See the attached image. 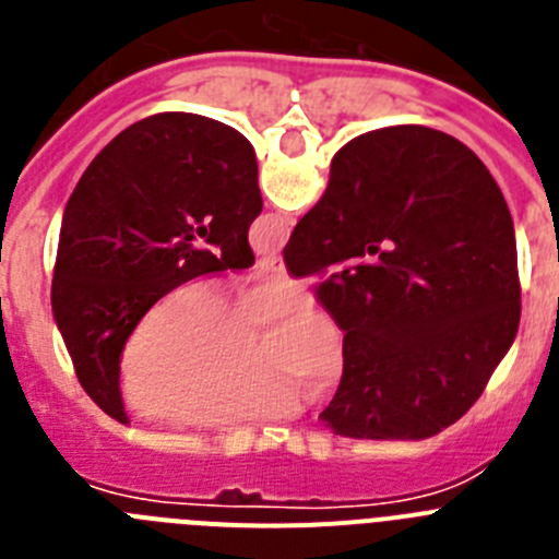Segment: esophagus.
I'll list each match as a JSON object with an SVG mask.
<instances>
[{
	"instance_id": "1",
	"label": "esophagus",
	"mask_w": 559,
	"mask_h": 559,
	"mask_svg": "<svg viewBox=\"0 0 559 559\" xmlns=\"http://www.w3.org/2000/svg\"><path fill=\"white\" fill-rule=\"evenodd\" d=\"M257 269L265 271V274H283L285 263H283V257H280V254H265L263 260L257 263Z\"/></svg>"
}]
</instances>
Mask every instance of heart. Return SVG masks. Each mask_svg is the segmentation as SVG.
I'll list each match as a JSON object with an SVG mask.
<instances>
[{
    "label": "heart",
    "mask_w": 559,
    "mask_h": 559,
    "mask_svg": "<svg viewBox=\"0 0 559 559\" xmlns=\"http://www.w3.org/2000/svg\"><path fill=\"white\" fill-rule=\"evenodd\" d=\"M302 285L269 280L229 302L210 283L153 305L120 358L126 406L176 426H229L294 412L299 389L328 400L344 378V344L328 316L308 308L263 335L251 328L305 305Z\"/></svg>",
    "instance_id": "obj_1"
}]
</instances>
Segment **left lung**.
Wrapping results in <instances>:
<instances>
[{
	"label": "left lung",
	"mask_w": 559,
	"mask_h": 559,
	"mask_svg": "<svg viewBox=\"0 0 559 559\" xmlns=\"http://www.w3.org/2000/svg\"><path fill=\"white\" fill-rule=\"evenodd\" d=\"M263 212L254 147L199 114H153L117 133L69 195L52 316L83 392L128 426L120 355L142 316L195 276L254 265Z\"/></svg>",
	"instance_id": "8db88e82"
}]
</instances>
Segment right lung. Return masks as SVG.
<instances>
[{"instance_id": "obj_1", "label": "right lung", "mask_w": 559, "mask_h": 559, "mask_svg": "<svg viewBox=\"0 0 559 559\" xmlns=\"http://www.w3.org/2000/svg\"><path fill=\"white\" fill-rule=\"evenodd\" d=\"M344 330V378L319 414L338 437L428 439L481 397L521 322L515 226L476 153L392 126L333 156L283 249Z\"/></svg>"}]
</instances>
